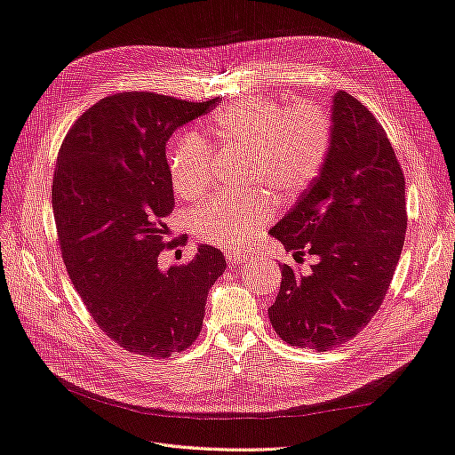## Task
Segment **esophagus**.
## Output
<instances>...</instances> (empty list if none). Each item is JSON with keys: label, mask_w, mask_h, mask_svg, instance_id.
<instances>
[{"label": "esophagus", "mask_w": 455, "mask_h": 455, "mask_svg": "<svg viewBox=\"0 0 455 455\" xmlns=\"http://www.w3.org/2000/svg\"><path fill=\"white\" fill-rule=\"evenodd\" d=\"M226 258H228L229 266L247 264V262H251V260H252V258H251L249 254H244V252H241V251H229V252H226Z\"/></svg>", "instance_id": "1"}]
</instances>
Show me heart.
<instances>
[{"label": "heart", "mask_w": 455, "mask_h": 455, "mask_svg": "<svg viewBox=\"0 0 455 455\" xmlns=\"http://www.w3.org/2000/svg\"><path fill=\"white\" fill-rule=\"evenodd\" d=\"M208 133L226 149L249 155L251 178L274 193L277 203L299 199L317 180L331 147V120L308 101L283 105L267 95H247L212 116ZM170 181L181 199H197L212 174V151L195 132L183 133L168 153ZM267 195L206 199L191 214L201 241L239 249L272 218Z\"/></svg>", "instance_id": "b5f03b06"}]
</instances>
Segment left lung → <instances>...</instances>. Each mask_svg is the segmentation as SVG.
<instances>
[{
  "label": "left lung",
  "mask_w": 455,
  "mask_h": 455,
  "mask_svg": "<svg viewBox=\"0 0 455 455\" xmlns=\"http://www.w3.org/2000/svg\"><path fill=\"white\" fill-rule=\"evenodd\" d=\"M406 228V181L387 132L340 90L322 172L269 229L294 258H319L308 275L281 266L279 294L267 308L275 333L317 352L347 345L383 304Z\"/></svg>",
  "instance_id": "1"
}]
</instances>
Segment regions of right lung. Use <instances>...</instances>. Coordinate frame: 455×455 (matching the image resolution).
Masks as SVG:
<instances>
[{"label":"right lung","mask_w":455,"mask_h":455,"mask_svg":"<svg viewBox=\"0 0 455 455\" xmlns=\"http://www.w3.org/2000/svg\"><path fill=\"white\" fill-rule=\"evenodd\" d=\"M218 101L115 93L85 110L59 149L52 203L68 277L103 333L147 358L197 340L208 289L226 272L208 244L188 264L161 266L188 241H166L174 211L166 141Z\"/></svg>","instance_id":"1"}]
</instances>
